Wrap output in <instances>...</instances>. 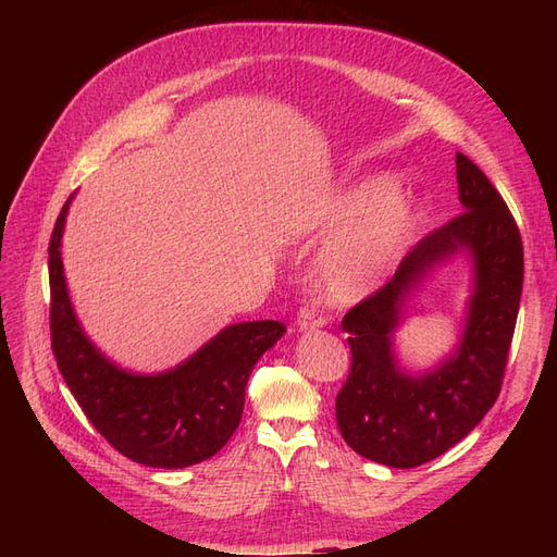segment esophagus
I'll return each instance as SVG.
<instances>
[{"label": "esophagus", "mask_w": 557, "mask_h": 557, "mask_svg": "<svg viewBox=\"0 0 557 557\" xmlns=\"http://www.w3.org/2000/svg\"><path fill=\"white\" fill-rule=\"evenodd\" d=\"M295 325H297V330H299V332L320 330V327L325 325V318L320 315L315 309H309V307H305V309H299V311H297V320H295Z\"/></svg>", "instance_id": "1"}]
</instances>
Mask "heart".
I'll return each mask as SVG.
<instances>
[{"mask_svg": "<svg viewBox=\"0 0 557 557\" xmlns=\"http://www.w3.org/2000/svg\"><path fill=\"white\" fill-rule=\"evenodd\" d=\"M420 225V207L387 178H364L320 209L315 227L338 232L313 264V281L332 305H352L376 293L407 252Z\"/></svg>", "mask_w": 557, "mask_h": 557, "instance_id": "1", "label": "heart"}]
</instances>
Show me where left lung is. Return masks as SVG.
<instances>
[{
  "mask_svg": "<svg viewBox=\"0 0 557 557\" xmlns=\"http://www.w3.org/2000/svg\"><path fill=\"white\" fill-rule=\"evenodd\" d=\"M462 215L420 239L379 293L352 307L350 374L336 395V425L367 460L411 469L440 458L474 430L499 395L522 290V242L495 185L455 156ZM455 255L470 260L472 285L461 339L428 370H407L394 334L414 293Z\"/></svg>",
  "mask_w": 557,
  "mask_h": 557,
  "instance_id": "left-lung-1",
  "label": "left lung"
}]
</instances>
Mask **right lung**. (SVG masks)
<instances>
[{
	"label": "right lung",
	"mask_w": 557,
	"mask_h": 557,
	"mask_svg": "<svg viewBox=\"0 0 557 557\" xmlns=\"http://www.w3.org/2000/svg\"><path fill=\"white\" fill-rule=\"evenodd\" d=\"M74 195L64 201L48 246L50 346L60 374L95 430L125 458L183 469L221 450L244 413L252 367L285 332L278 320L223 327L188 360L158 374L111 362L81 327L66 290L62 234Z\"/></svg>",
	"instance_id": "1"
}]
</instances>
